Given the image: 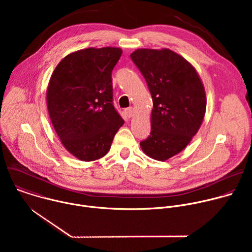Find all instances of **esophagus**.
<instances>
[{"label":"esophagus","instance_id":"obj_1","mask_svg":"<svg viewBox=\"0 0 252 252\" xmlns=\"http://www.w3.org/2000/svg\"><path fill=\"white\" fill-rule=\"evenodd\" d=\"M125 113H126V117L131 118V117L133 116V114H134V110L132 109V107H128V109H126V110H125Z\"/></svg>","mask_w":252,"mask_h":252}]
</instances>
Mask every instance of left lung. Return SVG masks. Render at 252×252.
Listing matches in <instances>:
<instances>
[{"label": "left lung", "instance_id": "8db88e82", "mask_svg": "<svg viewBox=\"0 0 252 252\" xmlns=\"http://www.w3.org/2000/svg\"><path fill=\"white\" fill-rule=\"evenodd\" d=\"M131 60L153 97L151 135L140 141L148 157L164 161L184 151L205 115L206 95L194 66L168 49H138Z\"/></svg>", "mask_w": 252, "mask_h": 252}]
</instances>
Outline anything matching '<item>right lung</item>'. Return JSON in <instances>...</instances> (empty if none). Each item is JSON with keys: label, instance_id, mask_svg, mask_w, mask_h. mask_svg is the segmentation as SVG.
Here are the masks:
<instances>
[{"label": "right lung", "instance_id": "obj_1", "mask_svg": "<svg viewBox=\"0 0 252 252\" xmlns=\"http://www.w3.org/2000/svg\"><path fill=\"white\" fill-rule=\"evenodd\" d=\"M122 49L88 48L56 66L47 90L53 126L64 149L83 161L109 153L124 120L113 105L112 71Z\"/></svg>", "mask_w": 252, "mask_h": 252}]
</instances>
